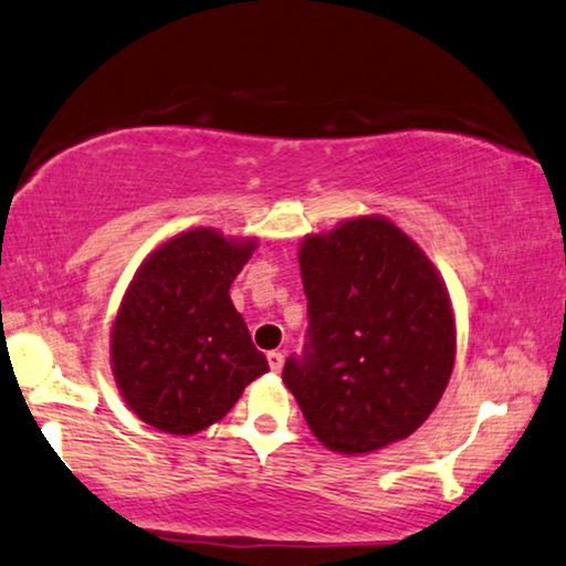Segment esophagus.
Returning a JSON list of instances; mask_svg holds the SVG:
<instances>
[{"mask_svg":"<svg viewBox=\"0 0 566 566\" xmlns=\"http://www.w3.org/2000/svg\"><path fill=\"white\" fill-rule=\"evenodd\" d=\"M283 354L281 352H268V364H271L273 371H281L283 369Z\"/></svg>","mask_w":566,"mask_h":566,"instance_id":"1","label":"esophagus"}]
</instances>
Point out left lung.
<instances>
[{
    "instance_id": "obj_1",
    "label": "left lung",
    "mask_w": 566,
    "mask_h": 566,
    "mask_svg": "<svg viewBox=\"0 0 566 566\" xmlns=\"http://www.w3.org/2000/svg\"><path fill=\"white\" fill-rule=\"evenodd\" d=\"M308 332L283 381L311 432L344 455L405 440L428 420L455 361L448 289L385 217L301 242Z\"/></svg>"
}]
</instances>
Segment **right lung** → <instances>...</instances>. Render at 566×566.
I'll use <instances>...</instances> for the list:
<instances>
[{"label": "right lung", "mask_w": 566, "mask_h": 566, "mask_svg": "<svg viewBox=\"0 0 566 566\" xmlns=\"http://www.w3.org/2000/svg\"><path fill=\"white\" fill-rule=\"evenodd\" d=\"M253 250L255 240L197 228L164 242L138 268L113 324L111 361L120 395L151 428H210L268 371L230 301Z\"/></svg>", "instance_id": "1"}]
</instances>
